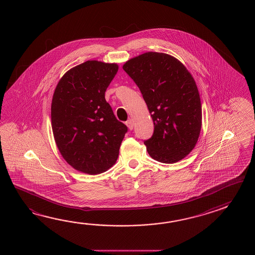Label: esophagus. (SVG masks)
Listing matches in <instances>:
<instances>
[{"label":"esophagus","instance_id":"1","mask_svg":"<svg viewBox=\"0 0 255 255\" xmlns=\"http://www.w3.org/2000/svg\"><path fill=\"white\" fill-rule=\"evenodd\" d=\"M126 125L128 126V128L130 130H132L133 129V128H134V121L132 120H128L126 122Z\"/></svg>","mask_w":255,"mask_h":255}]
</instances>
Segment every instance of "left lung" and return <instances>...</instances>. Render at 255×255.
Instances as JSON below:
<instances>
[{"instance_id":"left-lung-1","label":"left lung","mask_w":255,"mask_h":255,"mask_svg":"<svg viewBox=\"0 0 255 255\" xmlns=\"http://www.w3.org/2000/svg\"><path fill=\"white\" fill-rule=\"evenodd\" d=\"M123 69L139 88L154 123L144 141L149 156L172 164L188 156L201 134V98L193 76L172 55L147 52L128 60Z\"/></svg>"}]
</instances>
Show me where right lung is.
<instances>
[{
    "mask_svg": "<svg viewBox=\"0 0 255 255\" xmlns=\"http://www.w3.org/2000/svg\"><path fill=\"white\" fill-rule=\"evenodd\" d=\"M119 71L98 60L71 68L61 77L51 105L54 141L63 158L83 173L113 167L128 128L116 119L105 92Z\"/></svg>",
    "mask_w": 255,
    "mask_h": 255,
    "instance_id": "add662e5",
    "label": "right lung"
}]
</instances>
